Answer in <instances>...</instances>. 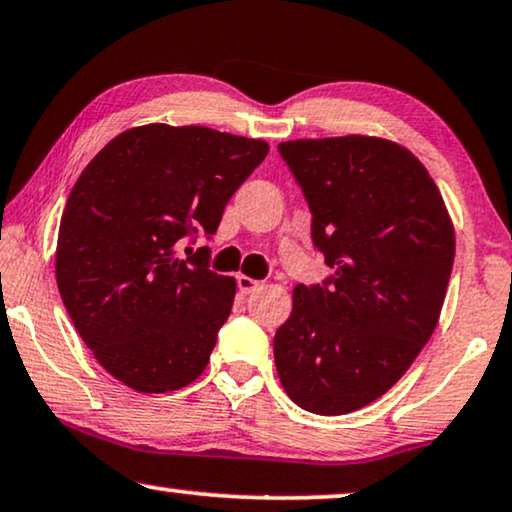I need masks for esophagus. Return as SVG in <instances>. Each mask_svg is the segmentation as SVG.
Listing matches in <instances>:
<instances>
[{
    "instance_id": "34e87169",
    "label": "esophagus",
    "mask_w": 512,
    "mask_h": 512,
    "mask_svg": "<svg viewBox=\"0 0 512 512\" xmlns=\"http://www.w3.org/2000/svg\"><path fill=\"white\" fill-rule=\"evenodd\" d=\"M236 287H239L241 294H253L259 287V280L248 276H236Z\"/></svg>"
}]
</instances>
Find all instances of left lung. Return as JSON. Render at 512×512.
<instances>
[{"mask_svg":"<svg viewBox=\"0 0 512 512\" xmlns=\"http://www.w3.org/2000/svg\"><path fill=\"white\" fill-rule=\"evenodd\" d=\"M278 153L311 208L331 276L297 285L273 336L287 397L345 415L390 390L434 334L455 229L422 162L376 136L285 141Z\"/></svg>","mask_w":512,"mask_h":512,"instance_id":"8db88e82","label":"left lung"}]
</instances>
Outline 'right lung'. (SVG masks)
Returning <instances> with one entry per match:
<instances>
[{
	"label": "right lung",
	"instance_id": "obj_1",
	"mask_svg": "<svg viewBox=\"0 0 512 512\" xmlns=\"http://www.w3.org/2000/svg\"><path fill=\"white\" fill-rule=\"evenodd\" d=\"M269 153L257 139L143 125L99 150L71 190L57 234L64 308L113 378L143 394L204 373L236 283L208 269L227 201Z\"/></svg>",
	"mask_w": 512,
	"mask_h": 512
}]
</instances>
